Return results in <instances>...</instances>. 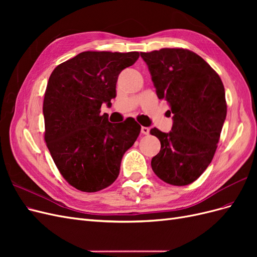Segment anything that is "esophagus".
Here are the masks:
<instances>
[{"mask_svg":"<svg viewBox=\"0 0 257 257\" xmlns=\"http://www.w3.org/2000/svg\"><path fill=\"white\" fill-rule=\"evenodd\" d=\"M142 133L144 134V135H148L150 133V128L149 127H146V126H143L142 127Z\"/></svg>","mask_w":257,"mask_h":257,"instance_id":"obj_1","label":"esophagus"}]
</instances>
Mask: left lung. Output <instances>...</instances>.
<instances>
[{
  "instance_id": "1",
  "label": "left lung",
  "mask_w": 257,
  "mask_h": 257,
  "mask_svg": "<svg viewBox=\"0 0 257 257\" xmlns=\"http://www.w3.org/2000/svg\"><path fill=\"white\" fill-rule=\"evenodd\" d=\"M160 99L173 113L169 133L152 128L161 142L151 167L161 180L186 185L211 163L226 118L227 106L220 76L198 54L182 48L141 52Z\"/></svg>"
}]
</instances>
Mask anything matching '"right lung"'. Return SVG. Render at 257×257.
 <instances>
[{
	"mask_svg": "<svg viewBox=\"0 0 257 257\" xmlns=\"http://www.w3.org/2000/svg\"><path fill=\"white\" fill-rule=\"evenodd\" d=\"M139 52L84 51L58 65L45 92V142L54 164L77 190L93 193L112 184L123 154L134 145L142 126L127 118L121 123L100 114L111 105L119 74Z\"/></svg>",
	"mask_w": 257,
	"mask_h": 257,
	"instance_id": "obj_1",
	"label": "right lung"
}]
</instances>
